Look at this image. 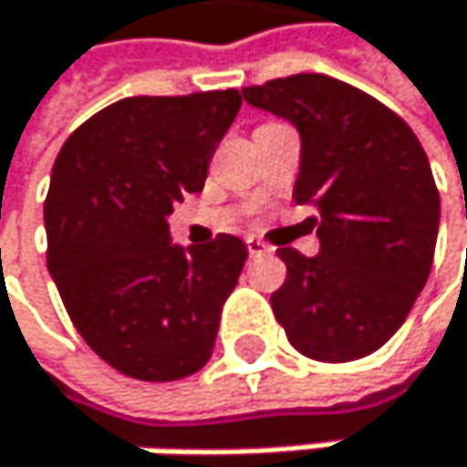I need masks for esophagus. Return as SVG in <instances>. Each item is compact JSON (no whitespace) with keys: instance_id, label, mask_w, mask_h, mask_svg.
<instances>
[{"instance_id":"obj_1","label":"esophagus","mask_w":467,"mask_h":467,"mask_svg":"<svg viewBox=\"0 0 467 467\" xmlns=\"http://www.w3.org/2000/svg\"><path fill=\"white\" fill-rule=\"evenodd\" d=\"M246 249H249V254H263V252H268V246H265L260 238H246Z\"/></svg>"}]
</instances>
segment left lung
<instances>
[{
  "mask_svg": "<svg viewBox=\"0 0 467 467\" xmlns=\"http://www.w3.org/2000/svg\"><path fill=\"white\" fill-rule=\"evenodd\" d=\"M244 100L296 125V204H311L319 254L277 249L288 268L272 308L294 350L342 364L375 353L423 291L440 192L415 131L384 103L327 75L246 86Z\"/></svg>",
  "mask_w": 467,
  "mask_h": 467,
  "instance_id": "obj_1",
  "label": "left lung"
}]
</instances>
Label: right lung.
I'll use <instances>...</instances> for the list:
<instances>
[{
  "label": "right lung",
  "instance_id": "1",
  "mask_svg": "<svg viewBox=\"0 0 467 467\" xmlns=\"http://www.w3.org/2000/svg\"><path fill=\"white\" fill-rule=\"evenodd\" d=\"M238 109V88L125 98L88 117L52 165L47 268L83 342L122 375L179 381L213 356L249 252L235 235L173 246L168 215L204 190Z\"/></svg>",
  "mask_w": 467,
  "mask_h": 467
}]
</instances>
